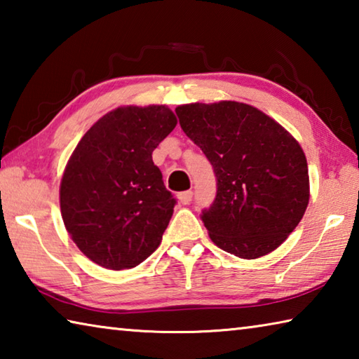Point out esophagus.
I'll return each mask as SVG.
<instances>
[{
    "mask_svg": "<svg viewBox=\"0 0 359 359\" xmlns=\"http://www.w3.org/2000/svg\"><path fill=\"white\" fill-rule=\"evenodd\" d=\"M179 201H180V204H184V205H187V204H190V201H191V198H193V191L191 190H188V191H182V193H179Z\"/></svg>",
    "mask_w": 359,
    "mask_h": 359,
    "instance_id": "1",
    "label": "esophagus"
}]
</instances>
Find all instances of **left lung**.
<instances>
[{
    "label": "left lung",
    "instance_id": "left-lung-1",
    "mask_svg": "<svg viewBox=\"0 0 359 359\" xmlns=\"http://www.w3.org/2000/svg\"><path fill=\"white\" fill-rule=\"evenodd\" d=\"M175 114L217 177L215 201L201 215L212 242L245 259L276 250L299 224L311 196L299 142L244 102H194Z\"/></svg>",
    "mask_w": 359,
    "mask_h": 359
}]
</instances>
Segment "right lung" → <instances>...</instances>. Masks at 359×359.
Returning a JSON list of instances; mask_svg holds the SVG:
<instances>
[{
	"instance_id": "1",
	"label": "right lung",
	"mask_w": 359,
	"mask_h": 359,
	"mask_svg": "<svg viewBox=\"0 0 359 359\" xmlns=\"http://www.w3.org/2000/svg\"><path fill=\"white\" fill-rule=\"evenodd\" d=\"M177 118L166 106L107 112L72 151L60 184V208L71 239L106 269H131L160 245L175 199L151 151Z\"/></svg>"
}]
</instances>
